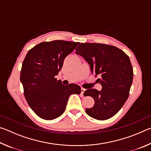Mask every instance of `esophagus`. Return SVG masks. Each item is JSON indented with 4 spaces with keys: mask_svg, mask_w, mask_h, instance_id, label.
Wrapping results in <instances>:
<instances>
[{
    "mask_svg": "<svg viewBox=\"0 0 151 151\" xmlns=\"http://www.w3.org/2000/svg\"><path fill=\"white\" fill-rule=\"evenodd\" d=\"M85 89L84 88H81V95L83 96V94H84V93H85Z\"/></svg>",
    "mask_w": 151,
    "mask_h": 151,
    "instance_id": "esophagus-1",
    "label": "esophagus"
}]
</instances>
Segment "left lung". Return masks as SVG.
<instances>
[{
  "label": "left lung",
  "instance_id": "left-lung-1",
  "mask_svg": "<svg viewBox=\"0 0 151 151\" xmlns=\"http://www.w3.org/2000/svg\"><path fill=\"white\" fill-rule=\"evenodd\" d=\"M76 54L90 65L92 74L99 75L102 90L90 88L84 95L93 97L94 106L86 113L94 119L105 121L115 115L129 96L133 69L129 56L114 46L101 43H81Z\"/></svg>",
  "mask_w": 151,
  "mask_h": 151
}]
</instances>
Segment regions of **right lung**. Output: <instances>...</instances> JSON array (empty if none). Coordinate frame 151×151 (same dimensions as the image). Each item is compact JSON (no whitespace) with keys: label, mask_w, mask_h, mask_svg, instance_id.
<instances>
[{"label":"right lung","mask_w":151,"mask_h":151,"mask_svg":"<svg viewBox=\"0 0 151 151\" xmlns=\"http://www.w3.org/2000/svg\"><path fill=\"white\" fill-rule=\"evenodd\" d=\"M78 45L59 40L42 42L27 52L20 78L28 104L40 118L50 121L59 117L65 111L70 94L81 93L78 85L65 86L55 78L65 58Z\"/></svg>","instance_id":"add662e5"}]
</instances>
